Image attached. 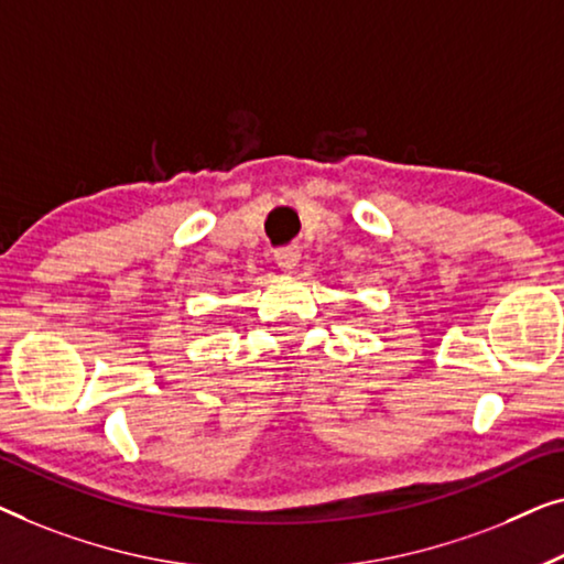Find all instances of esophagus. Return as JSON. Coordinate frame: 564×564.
Wrapping results in <instances>:
<instances>
[{"label":"esophagus","instance_id":"esophagus-1","mask_svg":"<svg viewBox=\"0 0 564 564\" xmlns=\"http://www.w3.org/2000/svg\"><path fill=\"white\" fill-rule=\"evenodd\" d=\"M299 258H301L299 248H283L275 252V263H279V268H283V271H293V268L299 265Z\"/></svg>","mask_w":564,"mask_h":564}]
</instances>
